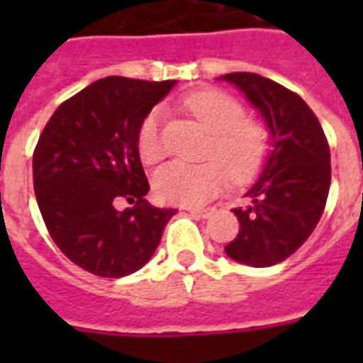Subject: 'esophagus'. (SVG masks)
I'll return each mask as SVG.
<instances>
[{"label":"esophagus","mask_w":363,"mask_h":363,"mask_svg":"<svg viewBox=\"0 0 363 363\" xmlns=\"http://www.w3.org/2000/svg\"><path fill=\"white\" fill-rule=\"evenodd\" d=\"M186 211L190 213V215L198 216V218H209L215 209H211V207H203V209H198V207H188Z\"/></svg>","instance_id":"1"}]
</instances>
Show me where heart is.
<instances>
[{
  "label": "heart",
  "mask_w": 363,
  "mask_h": 363,
  "mask_svg": "<svg viewBox=\"0 0 363 363\" xmlns=\"http://www.w3.org/2000/svg\"><path fill=\"white\" fill-rule=\"evenodd\" d=\"M205 130L213 135L209 162L188 164L171 162L154 175V192L160 199L175 205H201L226 186L228 173L235 181H247L262 167L267 154V133L258 122L247 121L238 99L218 90H201L184 99ZM162 109H152L137 131V150L145 164L164 158L160 135Z\"/></svg>",
  "instance_id": "1"
}]
</instances>
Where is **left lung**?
I'll use <instances>...</instances> for the list:
<instances>
[{"label": "left lung", "instance_id": "8db88e82", "mask_svg": "<svg viewBox=\"0 0 363 363\" xmlns=\"http://www.w3.org/2000/svg\"><path fill=\"white\" fill-rule=\"evenodd\" d=\"M245 94L269 131L271 148L245 209H232L239 233L224 250L250 267H269L292 256L320 220L332 167L320 122L292 90L256 73L218 77Z\"/></svg>", "mask_w": 363, "mask_h": 363}]
</instances>
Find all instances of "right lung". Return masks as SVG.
Wrapping results in <instances>:
<instances>
[{"label":"right lung","mask_w":363,"mask_h":363,"mask_svg":"<svg viewBox=\"0 0 363 363\" xmlns=\"http://www.w3.org/2000/svg\"><path fill=\"white\" fill-rule=\"evenodd\" d=\"M177 81L107 77L60 105L33 152V190L50 238L98 277L135 273L177 209L148 203L137 131ZM118 199L135 203L118 211Z\"/></svg>","instance_id":"obj_1"}]
</instances>
